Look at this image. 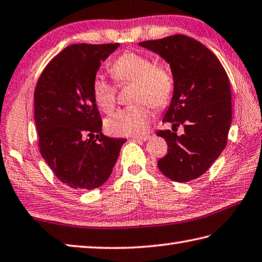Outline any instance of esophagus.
<instances>
[{"label": "esophagus", "mask_w": 262, "mask_h": 262, "mask_svg": "<svg viewBox=\"0 0 262 262\" xmlns=\"http://www.w3.org/2000/svg\"><path fill=\"white\" fill-rule=\"evenodd\" d=\"M150 139V135L149 134H145V135H142V136H134V137H132L130 140H133V141H143V142H145V141H147Z\"/></svg>", "instance_id": "obj_1"}]
</instances>
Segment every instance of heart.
I'll return each mask as SVG.
<instances>
[{"label":"heart","instance_id":"1","mask_svg":"<svg viewBox=\"0 0 262 262\" xmlns=\"http://www.w3.org/2000/svg\"><path fill=\"white\" fill-rule=\"evenodd\" d=\"M110 71L118 83L133 82V105L120 108L107 119L106 128L117 136H141L146 133L152 119L149 105L161 110L168 105L175 89L174 75L169 66L155 63L142 52L125 51L111 64ZM94 101L104 112H110L117 102L116 85L101 73L92 81Z\"/></svg>","mask_w":262,"mask_h":262}]
</instances>
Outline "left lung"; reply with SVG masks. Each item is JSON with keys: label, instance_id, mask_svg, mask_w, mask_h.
Here are the masks:
<instances>
[{"label": "left lung", "instance_id": "1", "mask_svg": "<svg viewBox=\"0 0 262 262\" xmlns=\"http://www.w3.org/2000/svg\"><path fill=\"white\" fill-rule=\"evenodd\" d=\"M139 45L167 60L175 80L163 119L174 132H157L168 145L158 168L170 180L189 182L205 173L226 147L231 123L229 78L217 57L190 36L174 34ZM180 125L182 136L174 133Z\"/></svg>", "mask_w": 262, "mask_h": 262}]
</instances>
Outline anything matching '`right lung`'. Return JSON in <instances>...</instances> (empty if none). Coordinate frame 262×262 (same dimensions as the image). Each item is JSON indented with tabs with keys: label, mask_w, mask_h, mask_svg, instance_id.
I'll use <instances>...</instances> for the list:
<instances>
[{
	"label": "right lung",
	"mask_w": 262,
	"mask_h": 262,
	"mask_svg": "<svg viewBox=\"0 0 262 262\" xmlns=\"http://www.w3.org/2000/svg\"><path fill=\"white\" fill-rule=\"evenodd\" d=\"M118 47L119 43L66 47L37 80L34 119L41 156L60 182L73 189L101 187L111 175L126 142L103 135V121L92 94V81L101 61Z\"/></svg>",
	"instance_id": "obj_1"
}]
</instances>
